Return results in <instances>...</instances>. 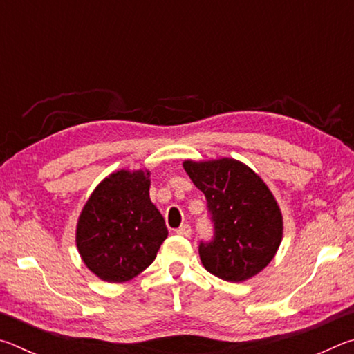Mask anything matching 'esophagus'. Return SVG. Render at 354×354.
<instances>
[{"label":"esophagus","instance_id":"esophagus-1","mask_svg":"<svg viewBox=\"0 0 354 354\" xmlns=\"http://www.w3.org/2000/svg\"><path fill=\"white\" fill-rule=\"evenodd\" d=\"M176 234H179V236H183V237H190V234H192V227H190V225H181L176 230Z\"/></svg>","mask_w":354,"mask_h":354}]
</instances>
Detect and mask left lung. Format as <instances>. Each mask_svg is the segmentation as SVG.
Instances as JSON below:
<instances>
[{
	"instance_id": "obj_1",
	"label": "left lung",
	"mask_w": 354,
	"mask_h": 354,
	"mask_svg": "<svg viewBox=\"0 0 354 354\" xmlns=\"http://www.w3.org/2000/svg\"><path fill=\"white\" fill-rule=\"evenodd\" d=\"M184 170L206 196L211 241L198 253L209 273L241 283L273 259L283 237V217L272 192L247 165L234 159L185 160Z\"/></svg>"
}]
</instances>
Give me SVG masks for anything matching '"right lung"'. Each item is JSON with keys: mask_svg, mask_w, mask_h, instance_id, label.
<instances>
[{"mask_svg": "<svg viewBox=\"0 0 354 354\" xmlns=\"http://www.w3.org/2000/svg\"><path fill=\"white\" fill-rule=\"evenodd\" d=\"M167 236L149 200V173L122 170L93 190L77 221L76 245L98 278L124 283L151 266Z\"/></svg>", "mask_w": 354, "mask_h": 354, "instance_id": "1", "label": "right lung"}]
</instances>
